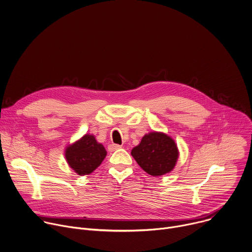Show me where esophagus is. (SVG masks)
Masks as SVG:
<instances>
[{
    "label": "esophagus",
    "instance_id": "34e87169",
    "mask_svg": "<svg viewBox=\"0 0 252 252\" xmlns=\"http://www.w3.org/2000/svg\"><path fill=\"white\" fill-rule=\"evenodd\" d=\"M120 149H122V146L115 145V143H113V145H110L109 147H107V150H109V152H111V153H113L115 151H118Z\"/></svg>",
    "mask_w": 252,
    "mask_h": 252
}]
</instances>
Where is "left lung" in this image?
<instances>
[{"label":"left lung","instance_id":"1","mask_svg":"<svg viewBox=\"0 0 252 252\" xmlns=\"http://www.w3.org/2000/svg\"><path fill=\"white\" fill-rule=\"evenodd\" d=\"M131 156L147 173L160 176L174 168L178 150L170 136L163 132L152 131L143 136L139 145L131 150Z\"/></svg>","mask_w":252,"mask_h":252}]
</instances>
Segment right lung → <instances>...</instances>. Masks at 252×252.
Segmentation results:
<instances>
[{"instance_id": "1", "label": "right lung", "mask_w": 252, "mask_h": 252, "mask_svg": "<svg viewBox=\"0 0 252 252\" xmlns=\"http://www.w3.org/2000/svg\"><path fill=\"white\" fill-rule=\"evenodd\" d=\"M106 151L93 134H85L82 138L66 147L64 157L69 167L79 175L92 173L100 165Z\"/></svg>"}]
</instances>
